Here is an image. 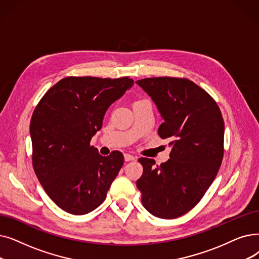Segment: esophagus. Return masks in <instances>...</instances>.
Listing matches in <instances>:
<instances>
[{
    "instance_id": "obj_1",
    "label": "esophagus",
    "mask_w": 259,
    "mask_h": 259,
    "mask_svg": "<svg viewBox=\"0 0 259 259\" xmlns=\"http://www.w3.org/2000/svg\"><path fill=\"white\" fill-rule=\"evenodd\" d=\"M123 157H125V161H126V162H130V161H134V160H136V157H134L132 154H129V153H125V155H123Z\"/></svg>"
}]
</instances>
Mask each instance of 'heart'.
<instances>
[{"label":"heart","instance_id":"heart-1","mask_svg":"<svg viewBox=\"0 0 259 259\" xmlns=\"http://www.w3.org/2000/svg\"><path fill=\"white\" fill-rule=\"evenodd\" d=\"M145 102H148L147 99H139V100H136L133 104H140V103H145Z\"/></svg>","mask_w":259,"mask_h":259}]
</instances>
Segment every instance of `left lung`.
Listing matches in <instances>:
<instances>
[{"instance_id":"1","label":"left lung","mask_w":259,"mask_h":259,"mask_svg":"<svg viewBox=\"0 0 259 259\" xmlns=\"http://www.w3.org/2000/svg\"><path fill=\"white\" fill-rule=\"evenodd\" d=\"M137 83L152 98L164 121L161 139H170V159L155 166L141 157L137 181L142 204L157 218L175 219L194 208L215 180L224 153V121L217 103L186 78L152 77Z\"/></svg>"}]
</instances>
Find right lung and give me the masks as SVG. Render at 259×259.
<instances>
[{"instance_id":"obj_1","label":"right lung","mask_w":259,"mask_h":259,"mask_svg":"<svg viewBox=\"0 0 259 259\" xmlns=\"http://www.w3.org/2000/svg\"><path fill=\"white\" fill-rule=\"evenodd\" d=\"M127 77H65L40 99L30 119L32 167L61 209L84 215L103 203L123 164V155L103 156L92 137L107 109L133 84Z\"/></svg>"}]
</instances>
